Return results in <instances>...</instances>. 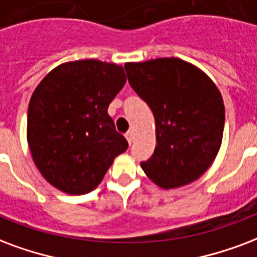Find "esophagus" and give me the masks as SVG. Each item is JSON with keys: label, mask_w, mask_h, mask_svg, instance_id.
<instances>
[{"label": "esophagus", "mask_w": 257, "mask_h": 257, "mask_svg": "<svg viewBox=\"0 0 257 257\" xmlns=\"http://www.w3.org/2000/svg\"><path fill=\"white\" fill-rule=\"evenodd\" d=\"M125 138H126V140H128L129 144H132V142H134V140H135L134 131H128V132L125 134Z\"/></svg>", "instance_id": "1"}]
</instances>
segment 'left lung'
I'll list each match as a JSON object with an SVG mask.
<instances>
[{"label":"left lung","instance_id":"left-lung-1","mask_svg":"<svg viewBox=\"0 0 257 257\" xmlns=\"http://www.w3.org/2000/svg\"><path fill=\"white\" fill-rule=\"evenodd\" d=\"M125 70L157 125L155 151L140 163L144 173L165 189L197 180L222 143L225 106L219 90L203 70L174 57L128 62Z\"/></svg>","mask_w":257,"mask_h":257}]
</instances>
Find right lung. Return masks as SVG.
Masks as SVG:
<instances>
[{
  "instance_id": "1",
  "label": "right lung",
  "mask_w": 257,
  "mask_h": 257,
  "mask_svg": "<svg viewBox=\"0 0 257 257\" xmlns=\"http://www.w3.org/2000/svg\"><path fill=\"white\" fill-rule=\"evenodd\" d=\"M126 81L123 68L98 60L61 64L28 104L27 140L42 176L69 195L98 187L128 148L107 107Z\"/></svg>"
}]
</instances>
